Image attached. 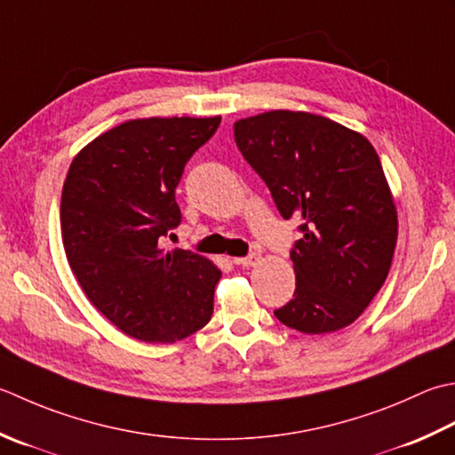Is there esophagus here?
<instances>
[{
	"mask_svg": "<svg viewBox=\"0 0 455 455\" xmlns=\"http://www.w3.org/2000/svg\"><path fill=\"white\" fill-rule=\"evenodd\" d=\"M260 260H262V256H260V252H252V254H248V256H244V258H238V260H236V264H240V266H244V268H251V266H256V264H260Z\"/></svg>",
	"mask_w": 455,
	"mask_h": 455,
	"instance_id": "1",
	"label": "esophagus"
}]
</instances>
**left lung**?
<instances>
[{
    "label": "left lung",
    "instance_id": "8db88e82",
    "mask_svg": "<svg viewBox=\"0 0 455 455\" xmlns=\"http://www.w3.org/2000/svg\"><path fill=\"white\" fill-rule=\"evenodd\" d=\"M235 140L280 215L301 220L290 252L296 291L274 315L309 335L351 325L385 283L398 236L375 148L323 116L291 110L235 122Z\"/></svg>",
    "mask_w": 455,
    "mask_h": 455
}]
</instances>
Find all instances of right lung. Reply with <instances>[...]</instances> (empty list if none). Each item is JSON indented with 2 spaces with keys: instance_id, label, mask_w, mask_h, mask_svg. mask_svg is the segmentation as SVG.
Listing matches in <instances>:
<instances>
[{
  "instance_id": "1",
  "label": "right lung",
  "mask_w": 455,
  "mask_h": 455,
  "mask_svg": "<svg viewBox=\"0 0 455 455\" xmlns=\"http://www.w3.org/2000/svg\"><path fill=\"white\" fill-rule=\"evenodd\" d=\"M220 124L138 118L92 140L68 167L60 235L70 270L100 314L133 339L175 343L209 323L220 270L183 248L175 201L185 164Z\"/></svg>"
}]
</instances>
